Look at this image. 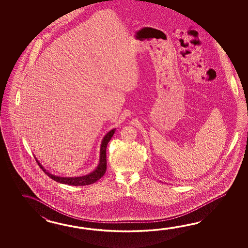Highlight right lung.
<instances>
[{"label": "right lung", "mask_w": 248, "mask_h": 248, "mask_svg": "<svg viewBox=\"0 0 248 248\" xmlns=\"http://www.w3.org/2000/svg\"><path fill=\"white\" fill-rule=\"evenodd\" d=\"M116 128H113L106 134L103 138L100 146V156H99V163L97 165L96 169L93 170L90 174L82 175V176H75V177H65V176H58L55 174L49 173L47 170L43 168L42 164L39 162L37 158L34 157L38 165L42 168V170L51 178V179L64 185H74V186H83V185H90L94 184L104 176L106 171V147L108 142H110L111 137L114 135Z\"/></svg>", "instance_id": "obj_1"}]
</instances>
